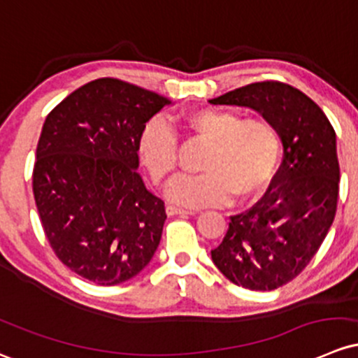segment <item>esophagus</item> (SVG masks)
<instances>
[{"label": "esophagus", "mask_w": 358, "mask_h": 358, "mask_svg": "<svg viewBox=\"0 0 358 358\" xmlns=\"http://www.w3.org/2000/svg\"><path fill=\"white\" fill-rule=\"evenodd\" d=\"M166 214H168V216H192V214H195V213H194V210L175 208V206H168Z\"/></svg>", "instance_id": "obj_1"}]
</instances>
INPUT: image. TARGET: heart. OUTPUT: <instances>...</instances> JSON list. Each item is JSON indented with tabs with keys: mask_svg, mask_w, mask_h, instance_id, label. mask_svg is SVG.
Masks as SVG:
<instances>
[{
	"mask_svg": "<svg viewBox=\"0 0 358 358\" xmlns=\"http://www.w3.org/2000/svg\"><path fill=\"white\" fill-rule=\"evenodd\" d=\"M192 134L209 142L201 163L202 175L180 176L168 187L169 202L185 208L257 201L278 175L283 154L281 135L264 118L202 108L183 116ZM178 138L166 120L154 118L138 135V157L150 178L163 185L176 169Z\"/></svg>",
	"mask_w": 358,
	"mask_h": 358,
	"instance_id": "heart-1",
	"label": "heart"
}]
</instances>
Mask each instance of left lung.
I'll use <instances>...</instances> for the list:
<instances>
[{
    "instance_id": "1",
    "label": "left lung",
    "mask_w": 358,
    "mask_h": 358,
    "mask_svg": "<svg viewBox=\"0 0 358 358\" xmlns=\"http://www.w3.org/2000/svg\"><path fill=\"white\" fill-rule=\"evenodd\" d=\"M209 103L250 108L281 135L283 164L273 190L231 216L227 236L210 250L231 283L257 292L280 288L302 273L333 224L340 192L336 134L310 97L281 82H255Z\"/></svg>"
}]
</instances>
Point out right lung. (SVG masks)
I'll use <instances>...</instances> for the list:
<instances>
[{
	"label": "right lung",
	"mask_w": 358,
	"mask_h": 358,
	"mask_svg": "<svg viewBox=\"0 0 358 358\" xmlns=\"http://www.w3.org/2000/svg\"><path fill=\"white\" fill-rule=\"evenodd\" d=\"M168 104L118 78H97L44 122L32 175L41 223L56 257L101 287L137 276L161 242L166 210L137 173V144Z\"/></svg>",
	"instance_id": "obj_1"
}]
</instances>
